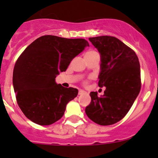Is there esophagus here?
<instances>
[{"label": "esophagus", "mask_w": 158, "mask_h": 158, "mask_svg": "<svg viewBox=\"0 0 158 158\" xmlns=\"http://www.w3.org/2000/svg\"><path fill=\"white\" fill-rule=\"evenodd\" d=\"M85 92L83 90H79V95H82V94H85Z\"/></svg>", "instance_id": "1"}]
</instances>
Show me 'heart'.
Returning a JSON list of instances; mask_svg holds the SVG:
<instances>
[{
	"mask_svg": "<svg viewBox=\"0 0 158 158\" xmlns=\"http://www.w3.org/2000/svg\"><path fill=\"white\" fill-rule=\"evenodd\" d=\"M96 53H98V52H97L96 51H95V50H94V49H90V50L87 51V52H86V53H85V56L93 55V54H96ZM85 82V83H86V82H87V81H86V82Z\"/></svg>",
	"mask_w": 158,
	"mask_h": 158,
	"instance_id": "heart-1",
	"label": "heart"
}]
</instances>
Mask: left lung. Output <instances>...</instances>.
<instances>
[{
    "mask_svg": "<svg viewBox=\"0 0 158 158\" xmlns=\"http://www.w3.org/2000/svg\"><path fill=\"white\" fill-rule=\"evenodd\" d=\"M101 54L98 86H106L104 95L90 92L87 116L100 125H111L122 120L131 108L141 87V69L135 51L114 36L89 38Z\"/></svg>",
    "mask_w": 158,
    "mask_h": 158,
    "instance_id": "left-lung-1",
    "label": "left lung"
}]
</instances>
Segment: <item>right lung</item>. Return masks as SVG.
Returning <instances> with one entry per match:
<instances>
[{
	"label": "right lung",
	"mask_w": 158,
	"mask_h": 158,
	"mask_svg": "<svg viewBox=\"0 0 158 158\" xmlns=\"http://www.w3.org/2000/svg\"><path fill=\"white\" fill-rule=\"evenodd\" d=\"M89 46L85 39L45 35L20 54L14 68L13 85L17 104L28 119L49 125L63 117L67 103L77 96L78 89L57 85L55 78Z\"/></svg>",
	"instance_id": "1"
}]
</instances>
